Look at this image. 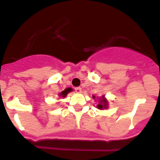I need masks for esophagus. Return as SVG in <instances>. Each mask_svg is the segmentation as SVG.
<instances>
[{
  "label": "esophagus",
  "mask_w": 160,
  "mask_h": 160,
  "mask_svg": "<svg viewBox=\"0 0 160 160\" xmlns=\"http://www.w3.org/2000/svg\"><path fill=\"white\" fill-rule=\"evenodd\" d=\"M75 90H76V92H77V93H80V92H81V88H80V87H76V88H75Z\"/></svg>",
  "instance_id": "obj_1"
}]
</instances>
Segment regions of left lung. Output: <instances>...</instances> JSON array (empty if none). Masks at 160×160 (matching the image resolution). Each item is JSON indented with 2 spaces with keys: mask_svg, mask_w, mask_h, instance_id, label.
<instances>
[{
  "mask_svg": "<svg viewBox=\"0 0 160 160\" xmlns=\"http://www.w3.org/2000/svg\"><path fill=\"white\" fill-rule=\"evenodd\" d=\"M93 98H95V96L93 95ZM108 102L107 99L104 98V96H102L100 98V100H99V103L97 105V108H98V109L100 110L107 108L108 105Z\"/></svg>",
  "mask_w": 160,
  "mask_h": 160,
  "instance_id": "8db88e82",
  "label": "left lung"
}]
</instances>
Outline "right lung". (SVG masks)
<instances>
[{"mask_svg":"<svg viewBox=\"0 0 160 160\" xmlns=\"http://www.w3.org/2000/svg\"><path fill=\"white\" fill-rule=\"evenodd\" d=\"M71 91H72V89H71V88H67V89H65L64 91L61 92V93H59V96L60 97H62V98H65V97L67 95V93Z\"/></svg>","mask_w":160,"mask_h":160,"instance_id":"add662e5","label":"right lung"}]
</instances>
